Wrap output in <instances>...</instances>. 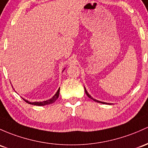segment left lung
<instances>
[{
	"label": "left lung",
	"mask_w": 148,
	"mask_h": 148,
	"mask_svg": "<svg viewBox=\"0 0 148 148\" xmlns=\"http://www.w3.org/2000/svg\"><path fill=\"white\" fill-rule=\"evenodd\" d=\"M85 93H86V95H87V97H88L89 98H90V99H92V100H94V101H97V102H99V103H102V104H107V103H105V102H102V101H98V100H97V99H94V98L90 96V95H89V94H88V92H87V90H86V89H85Z\"/></svg>",
	"instance_id": "1"
}]
</instances>
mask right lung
<instances>
[{
    "mask_svg": "<svg viewBox=\"0 0 148 148\" xmlns=\"http://www.w3.org/2000/svg\"><path fill=\"white\" fill-rule=\"evenodd\" d=\"M59 92H60V88L58 89V91H57V92L55 94L54 96L53 97L51 98V99H49V100H47V101H39V102H36V101H34V102H29V101H28L27 100H25V101H26L27 103H28V104H33V105H36V106H44V105H48V104H53V102H55L56 101V99L58 98V96H59Z\"/></svg>",
    "mask_w": 148,
    "mask_h": 148,
    "instance_id": "add662e5",
    "label": "right lung"
}]
</instances>
